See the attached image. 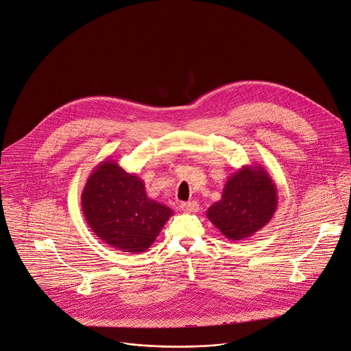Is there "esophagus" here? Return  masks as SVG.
<instances>
[{
	"label": "esophagus",
	"instance_id": "34e87169",
	"mask_svg": "<svg viewBox=\"0 0 351 351\" xmlns=\"http://www.w3.org/2000/svg\"><path fill=\"white\" fill-rule=\"evenodd\" d=\"M180 208H182V210L186 211V213H195L199 209V205L195 201H190V202H183L180 205Z\"/></svg>",
	"mask_w": 351,
	"mask_h": 351
}]
</instances>
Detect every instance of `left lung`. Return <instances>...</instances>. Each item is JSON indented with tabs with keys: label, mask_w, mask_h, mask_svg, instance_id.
I'll list each match as a JSON object with an SVG mask.
<instances>
[{
	"label": "left lung",
	"mask_w": 351,
	"mask_h": 351,
	"mask_svg": "<svg viewBox=\"0 0 351 351\" xmlns=\"http://www.w3.org/2000/svg\"><path fill=\"white\" fill-rule=\"evenodd\" d=\"M278 208V190L259 164L230 175L221 199L206 211L211 223L229 240H244L266 226Z\"/></svg>",
	"instance_id": "obj_1"
}]
</instances>
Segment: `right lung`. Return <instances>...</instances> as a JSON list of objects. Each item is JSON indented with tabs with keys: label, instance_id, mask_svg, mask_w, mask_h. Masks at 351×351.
I'll return each instance as SVG.
<instances>
[{
	"label": "right lung",
	"instance_id": "add662e5",
	"mask_svg": "<svg viewBox=\"0 0 351 351\" xmlns=\"http://www.w3.org/2000/svg\"><path fill=\"white\" fill-rule=\"evenodd\" d=\"M82 214L90 230L110 247L145 252L173 210L146 195L145 183L115 160L95 167L81 193Z\"/></svg>",
	"mask_w": 351,
	"mask_h": 351
}]
</instances>
